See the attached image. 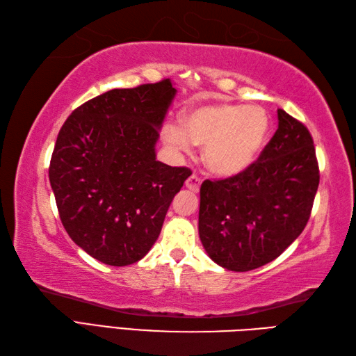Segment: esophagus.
Wrapping results in <instances>:
<instances>
[{
    "label": "esophagus",
    "instance_id": "obj_1",
    "mask_svg": "<svg viewBox=\"0 0 356 356\" xmlns=\"http://www.w3.org/2000/svg\"><path fill=\"white\" fill-rule=\"evenodd\" d=\"M185 185H186L188 190H191L194 193H199L200 185H202V177H199L197 174H191V176L186 179Z\"/></svg>",
    "mask_w": 356,
    "mask_h": 356
}]
</instances>
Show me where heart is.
Segmentation results:
<instances>
[{
  "instance_id": "1",
  "label": "heart",
  "mask_w": 356,
  "mask_h": 356,
  "mask_svg": "<svg viewBox=\"0 0 356 356\" xmlns=\"http://www.w3.org/2000/svg\"><path fill=\"white\" fill-rule=\"evenodd\" d=\"M270 119L266 110L254 105L213 104L193 110L184 127L166 124V145L191 153L194 143L205 147L208 168L218 176H236L259 157L268 139Z\"/></svg>"
}]
</instances>
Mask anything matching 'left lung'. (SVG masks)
<instances>
[{
	"label": "left lung",
	"instance_id": "obj_1",
	"mask_svg": "<svg viewBox=\"0 0 356 356\" xmlns=\"http://www.w3.org/2000/svg\"><path fill=\"white\" fill-rule=\"evenodd\" d=\"M320 184L312 134L278 108V128L259 159L236 176L200 186L199 236L222 268L263 266L303 232Z\"/></svg>",
	"mask_w": 356,
	"mask_h": 356
}]
</instances>
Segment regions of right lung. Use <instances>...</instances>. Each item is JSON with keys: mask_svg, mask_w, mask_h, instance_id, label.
<instances>
[{"mask_svg": "<svg viewBox=\"0 0 356 356\" xmlns=\"http://www.w3.org/2000/svg\"><path fill=\"white\" fill-rule=\"evenodd\" d=\"M174 95L170 79L110 90L73 110L59 130L49 166L59 218L74 243L110 266L148 254L191 176L156 161Z\"/></svg>", "mask_w": 356, "mask_h": 356, "instance_id": "1", "label": "right lung"}]
</instances>
